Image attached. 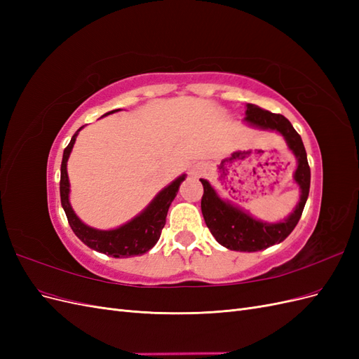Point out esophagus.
<instances>
[{
    "mask_svg": "<svg viewBox=\"0 0 359 359\" xmlns=\"http://www.w3.org/2000/svg\"><path fill=\"white\" fill-rule=\"evenodd\" d=\"M191 172L194 173V175H199V173H202V172H203V166H202V165H198V166H194Z\"/></svg>",
    "mask_w": 359,
    "mask_h": 359,
    "instance_id": "1",
    "label": "esophagus"
}]
</instances>
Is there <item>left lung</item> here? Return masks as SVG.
Returning <instances> with one entry per match:
<instances>
[{
  "label": "left lung",
  "instance_id": "8db88e82",
  "mask_svg": "<svg viewBox=\"0 0 359 359\" xmlns=\"http://www.w3.org/2000/svg\"><path fill=\"white\" fill-rule=\"evenodd\" d=\"M244 123L259 130H268L283 136L290 153L297 158L293 181L299 187V201L285 220L268 223L257 220L252 214L241 210L229 201H224L206 180H201L203 196L201 208L203 220L215 241L235 252H259L274 244L285 241L295 229L306 206L310 191V166L302 139L292 127L289 119L280 114L264 111L256 104H245Z\"/></svg>",
  "mask_w": 359,
  "mask_h": 359
}]
</instances>
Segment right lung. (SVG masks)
<instances>
[{
    "label": "right lung",
    "mask_w": 359,
    "mask_h": 359,
    "mask_svg": "<svg viewBox=\"0 0 359 359\" xmlns=\"http://www.w3.org/2000/svg\"><path fill=\"white\" fill-rule=\"evenodd\" d=\"M116 111L118 109L107 112L103 116L111 115ZM82 128L83 127H81L78 132L73 135L70 144L67 145L66 149H64L62 161H61V180H60L61 205L64 208V212L67 215L72 231L85 245H88L90 248L95 250V252L104 253L107 256L132 257V256H140L147 253L148 250H151L157 244L161 229L166 224V215H168L169 206L172 201L175 199L181 182L186 180L187 175L186 173H182V175L173 180L169 186L160 190L156 194V198L148 203L147 208L142 212H139L136 217H133L130 222L109 231L95 229V227L85 224L79 217L76 215V212L73 211L70 205V181H69V173H67V161L73 149V145L76 142V137H78Z\"/></svg>",
    "instance_id": "add662e5"
}]
</instances>
